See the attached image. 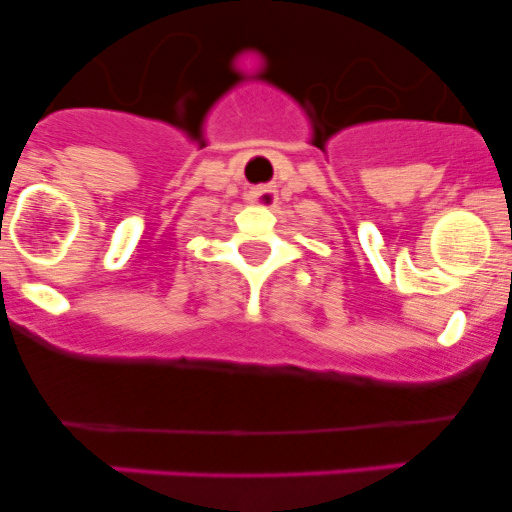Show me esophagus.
Returning a JSON list of instances; mask_svg holds the SVG:
<instances>
[{
  "mask_svg": "<svg viewBox=\"0 0 512 512\" xmlns=\"http://www.w3.org/2000/svg\"><path fill=\"white\" fill-rule=\"evenodd\" d=\"M247 200H250L252 205H262V208H270V205L277 203V190L275 188H267V185H262V188L250 190Z\"/></svg>",
  "mask_w": 512,
  "mask_h": 512,
  "instance_id": "34e87169",
  "label": "esophagus"
}]
</instances>
